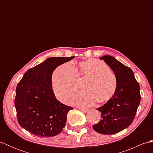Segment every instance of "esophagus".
<instances>
[{"mask_svg":"<svg viewBox=\"0 0 153 153\" xmlns=\"http://www.w3.org/2000/svg\"><path fill=\"white\" fill-rule=\"evenodd\" d=\"M78 109L79 110H81L82 112H84V113H86V112H88V110H87V109H84V108H78Z\"/></svg>","mask_w":153,"mask_h":153,"instance_id":"1","label":"esophagus"}]
</instances>
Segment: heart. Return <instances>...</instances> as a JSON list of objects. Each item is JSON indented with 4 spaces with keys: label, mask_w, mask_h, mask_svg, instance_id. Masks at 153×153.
Returning <instances> with one entry per match:
<instances>
[{
    "label": "heart",
    "mask_w": 153,
    "mask_h": 153,
    "mask_svg": "<svg viewBox=\"0 0 153 153\" xmlns=\"http://www.w3.org/2000/svg\"><path fill=\"white\" fill-rule=\"evenodd\" d=\"M84 81L83 92L70 101L80 106H90L98 100L105 102L112 99L117 89V79L108 66L96 58L79 62L74 67L67 62L56 68L52 76V87L60 101L68 102L79 89V81Z\"/></svg>",
    "instance_id": "b5f03b06"
}]
</instances>
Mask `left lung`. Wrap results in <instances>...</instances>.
<instances>
[{
  "label": "left lung",
  "instance_id": "obj_1",
  "mask_svg": "<svg viewBox=\"0 0 153 153\" xmlns=\"http://www.w3.org/2000/svg\"><path fill=\"white\" fill-rule=\"evenodd\" d=\"M100 59L113 70L117 89L111 99L97 108L101 112L102 119L93 128L101 134H114L128 128L134 121L141 100L140 87L133 71L114 57L105 55Z\"/></svg>",
  "mask_w": 153,
  "mask_h": 153
}]
</instances>
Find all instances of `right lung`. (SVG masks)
<instances>
[{
    "label": "right lung",
    "instance_id": "right-lung-1",
    "mask_svg": "<svg viewBox=\"0 0 153 153\" xmlns=\"http://www.w3.org/2000/svg\"><path fill=\"white\" fill-rule=\"evenodd\" d=\"M51 57L28 70L16 89L15 107L22 128L41 137H53L62 130L67 114L73 108L56 99L52 88V74L56 68L72 60Z\"/></svg>",
    "mask_w": 153,
    "mask_h": 153
}]
</instances>
